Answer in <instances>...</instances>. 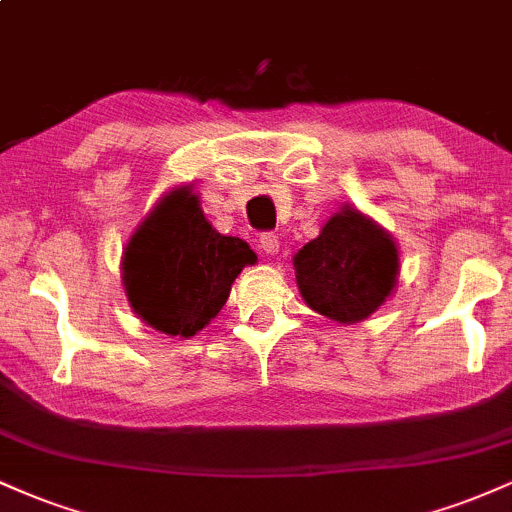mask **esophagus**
<instances>
[{"mask_svg":"<svg viewBox=\"0 0 512 512\" xmlns=\"http://www.w3.org/2000/svg\"><path fill=\"white\" fill-rule=\"evenodd\" d=\"M260 248L267 252V255H276L279 252V236L276 233H262L260 236Z\"/></svg>","mask_w":512,"mask_h":512,"instance_id":"obj_1","label":"esophagus"}]
</instances>
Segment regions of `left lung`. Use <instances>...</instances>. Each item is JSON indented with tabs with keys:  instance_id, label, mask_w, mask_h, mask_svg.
<instances>
[{
	"instance_id": "obj_1",
	"label": "left lung",
	"mask_w": 512,
	"mask_h": 512,
	"mask_svg": "<svg viewBox=\"0 0 512 512\" xmlns=\"http://www.w3.org/2000/svg\"><path fill=\"white\" fill-rule=\"evenodd\" d=\"M293 267L305 303L346 325L366 320L385 303L395 286L399 257L383 228L344 209L298 250Z\"/></svg>"
}]
</instances>
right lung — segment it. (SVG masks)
<instances>
[{
    "label": "right lung",
    "mask_w": 512,
    "mask_h": 512,
    "mask_svg": "<svg viewBox=\"0 0 512 512\" xmlns=\"http://www.w3.org/2000/svg\"><path fill=\"white\" fill-rule=\"evenodd\" d=\"M255 260L245 240L211 228L197 195L175 190L129 240L122 279L146 325L192 337L219 315L236 276Z\"/></svg>",
    "instance_id": "right-lung-1"
}]
</instances>
